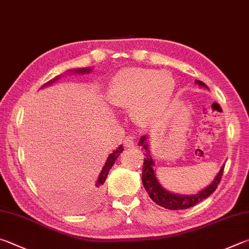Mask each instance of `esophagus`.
Wrapping results in <instances>:
<instances>
[{
  "label": "esophagus",
  "mask_w": 249,
  "mask_h": 249,
  "mask_svg": "<svg viewBox=\"0 0 249 249\" xmlns=\"http://www.w3.org/2000/svg\"><path fill=\"white\" fill-rule=\"evenodd\" d=\"M134 137L133 136H127L125 139H124V146L127 147V148H130L133 147L135 144V142H134Z\"/></svg>",
  "instance_id": "1"
}]
</instances>
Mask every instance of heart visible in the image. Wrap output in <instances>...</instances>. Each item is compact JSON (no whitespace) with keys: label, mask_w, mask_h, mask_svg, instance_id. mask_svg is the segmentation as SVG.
<instances>
[{"label":"heart","mask_w":249,"mask_h":249,"mask_svg":"<svg viewBox=\"0 0 249 249\" xmlns=\"http://www.w3.org/2000/svg\"><path fill=\"white\" fill-rule=\"evenodd\" d=\"M175 90V80L169 71L132 67L122 70L113 79L109 99L120 107H133L139 123L159 121L168 111Z\"/></svg>","instance_id":"b5f03b06"}]
</instances>
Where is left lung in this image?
I'll use <instances>...</instances> for the list:
<instances>
[{"mask_svg": "<svg viewBox=\"0 0 249 249\" xmlns=\"http://www.w3.org/2000/svg\"><path fill=\"white\" fill-rule=\"evenodd\" d=\"M196 83L202 86V87L208 88L200 80H196ZM139 146H142L144 151H146V158L143 159V166H142V184L143 187L148 193L149 197L155 201L157 205L165 208V209L170 210H182V209H187V208L194 207L197 205L198 202L202 201L203 199L209 197L212 193H213L218 185L220 183L221 178H222L223 171H224V165H222L218 175L215 176L210 185L200 191L198 194L195 195H178V194L170 193L161 186L160 183L158 182V178H156L155 170H153V166H155V161L151 158L150 150H149L148 142H147V137L142 136L139 139L138 142Z\"/></svg>", "mask_w": 249, "mask_h": 249, "instance_id": "8db88e82", "label": "left lung"}]
</instances>
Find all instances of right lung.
I'll return each mask as SVG.
<instances>
[{
    "label": "right lung",
    "instance_id": "right-lung-1",
    "mask_svg": "<svg viewBox=\"0 0 249 249\" xmlns=\"http://www.w3.org/2000/svg\"><path fill=\"white\" fill-rule=\"evenodd\" d=\"M90 71H91V69H79V70H75L74 73L85 74V73H89ZM56 79H58V77L52 79L51 81H49V83H47V84H44V85L42 86V87H44V86L51 85V84L53 83V81H55ZM123 150H124V148H123V146H122V144H121V146H120L119 148H117L116 150L113 151V152L111 153V155L109 156V158H107L106 164H105V166H103L101 173H100V175H99V178H98V180L96 182V186H94V189H93L94 196H96V197L100 196V194L102 193L103 184H105V182H106L107 176V174H109V171L111 170L113 164H114L115 160L117 159V158H119V156L121 155L122 151H123Z\"/></svg>",
    "mask_w": 249,
    "mask_h": 249
}]
</instances>
